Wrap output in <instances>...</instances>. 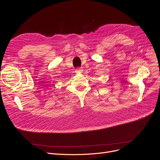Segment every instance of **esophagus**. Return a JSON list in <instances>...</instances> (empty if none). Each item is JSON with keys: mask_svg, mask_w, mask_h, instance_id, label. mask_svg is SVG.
<instances>
[{"mask_svg": "<svg viewBox=\"0 0 160 160\" xmlns=\"http://www.w3.org/2000/svg\"><path fill=\"white\" fill-rule=\"evenodd\" d=\"M75 72L76 73H80V72H82V68H76V69L75 70Z\"/></svg>", "mask_w": 160, "mask_h": 160, "instance_id": "1", "label": "esophagus"}]
</instances>
